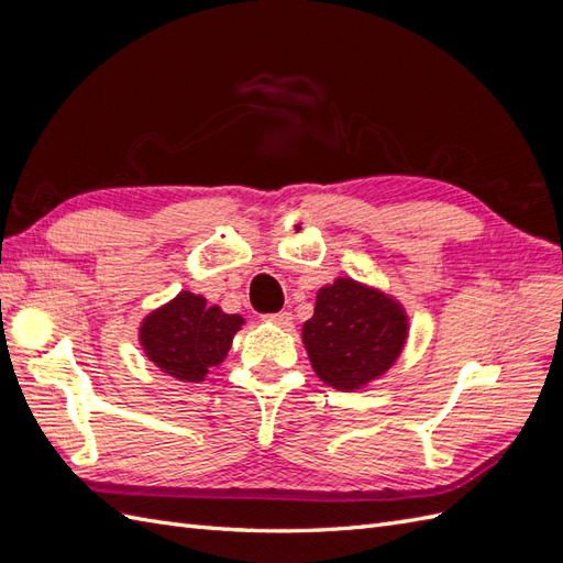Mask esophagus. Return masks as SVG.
I'll list each match as a JSON object with an SVG mask.
<instances>
[{"label":"esophagus","instance_id":"esophagus-1","mask_svg":"<svg viewBox=\"0 0 563 563\" xmlns=\"http://www.w3.org/2000/svg\"><path fill=\"white\" fill-rule=\"evenodd\" d=\"M269 323H275V327H279V329H288V327H294V314L291 312H277V314H267L265 317Z\"/></svg>","mask_w":563,"mask_h":563}]
</instances>
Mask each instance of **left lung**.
<instances>
[{
	"mask_svg": "<svg viewBox=\"0 0 563 563\" xmlns=\"http://www.w3.org/2000/svg\"><path fill=\"white\" fill-rule=\"evenodd\" d=\"M408 338L401 302L376 286L338 277L319 288L314 314L302 323V345L317 376L354 391L395 366Z\"/></svg>",
	"mask_w": 563,
	"mask_h": 563,
	"instance_id": "left-lung-1",
	"label": "left lung"
}]
</instances>
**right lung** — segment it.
I'll return each instance as SVG.
<instances>
[{
  "label": "right lung",
  "instance_id": "1",
  "mask_svg": "<svg viewBox=\"0 0 563 563\" xmlns=\"http://www.w3.org/2000/svg\"><path fill=\"white\" fill-rule=\"evenodd\" d=\"M242 327V314H225L218 305H207L203 296L180 291L141 321L139 340L147 360L166 376L203 383L225 360Z\"/></svg>",
  "mask_w": 563,
  "mask_h": 563
}]
</instances>
